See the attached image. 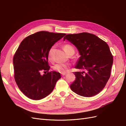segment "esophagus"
I'll use <instances>...</instances> for the list:
<instances>
[{
    "mask_svg": "<svg viewBox=\"0 0 126 126\" xmlns=\"http://www.w3.org/2000/svg\"><path fill=\"white\" fill-rule=\"evenodd\" d=\"M62 76H64V75H66V73H62Z\"/></svg>",
    "mask_w": 126,
    "mask_h": 126,
    "instance_id": "obj_1",
    "label": "esophagus"
}]
</instances>
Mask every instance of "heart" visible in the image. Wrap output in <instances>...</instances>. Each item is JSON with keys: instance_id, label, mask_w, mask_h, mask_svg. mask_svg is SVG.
I'll use <instances>...</instances> for the list:
<instances>
[{"instance_id": "heart-1", "label": "heart", "mask_w": 126, "mask_h": 126, "mask_svg": "<svg viewBox=\"0 0 126 126\" xmlns=\"http://www.w3.org/2000/svg\"><path fill=\"white\" fill-rule=\"evenodd\" d=\"M64 51H65L67 54H69L70 53H74L75 52V49L73 46L69 44H65L63 46ZM54 49H55V47L54 46H52L48 53V60H51L52 59V57L53 53L54 51ZM68 68V65L66 64H62V63H58L54 65L53 67V69L55 70L58 72L61 73H66L67 69Z\"/></svg>"}]
</instances>
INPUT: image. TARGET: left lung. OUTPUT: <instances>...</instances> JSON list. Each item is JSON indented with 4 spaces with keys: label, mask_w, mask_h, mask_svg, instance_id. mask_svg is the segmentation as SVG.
<instances>
[{
    "label": "left lung",
    "mask_w": 126,
    "mask_h": 126,
    "mask_svg": "<svg viewBox=\"0 0 126 126\" xmlns=\"http://www.w3.org/2000/svg\"><path fill=\"white\" fill-rule=\"evenodd\" d=\"M75 45L80 58L75 68L86 72L74 74L76 80L70 89L81 96L89 97L100 93L110 77L113 58L106 42L96 35L87 32L67 34L64 37Z\"/></svg>",
    "instance_id": "left-lung-1"
}]
</instances>
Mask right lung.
<instances>
[{
  "mask_svg": "<svg viewBox=\"0 0 126 126\" xmlns=\"http://www.w3.org/2000/svg\"><path fill=\"white\" fill-rule=\"evenodd\" d=\"M65 35L40 31L27 36L20 44L13 60L14 78L19 90L30 99L37 100L47 96L61 78L59 73L49 72L48 53ZM42 71L47 73L41 75Z\"/></svg>",
  "mask_w": 126,
  "mask_h": 126,
  "instance_id": "right-lung-1",
  "label": "right lung"
}]
</instances>
